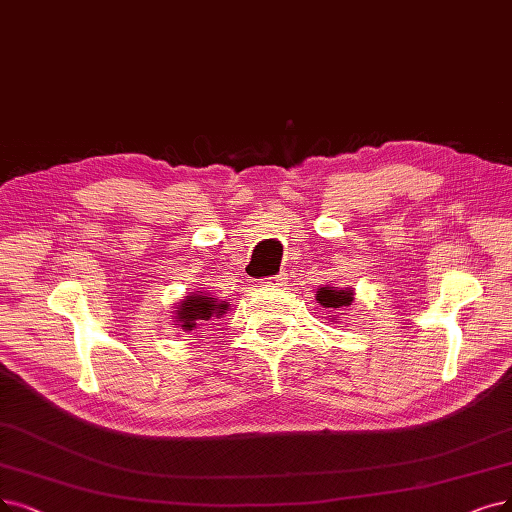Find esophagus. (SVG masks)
Segmentation results:
<instances>
[{"instance_id":"esophagus-1","label":"esophagus","mask_w":512,"mask_h":512,"mask_svg":"<svg viewBox=\"0 0 512 512\" xmlns=\"http://www.w3.org/2000/svg\"><path fill=\"white\" fill-rule=\"evenodd\" d=\"M285 273H279V275H273V277H267V279H262V283L264 285H271V288H281V285L285 283Z\"/></svg>"}]
</instances>
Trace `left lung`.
<instances>
[{
  "label": "left lung",
  "instance_id": "1",
  "mask_svg": "<svg viewBox=\"0 0 512 512\" xmlns=\"http://www.w3.org/2000/svg\"><path fill=\"white\" fill-rule=\"evenodd\" d=\"M353 288H330V285H325V288L317 290V300L327 311H342L344 306H351L353 302ZM332 317V315H330Z\"/></svg>",
  "mask_w": 512,
  "mask_h": 512
}]
</instances>
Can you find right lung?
<instances>
[{
    "instance_id": "obj_1",
    "label": "right lung",
    "mask_w": 512,
    "mask_h": 512,
    "mask_svg": "<svg viewBox=\"0 0 512 512\" xmlns=\"http://www.w3.org/2000/svg\"><path fill=\"white\" fill-rule=\"evenodd\" d=\"M229 302L212 298L210 294H189L185 300L178 302V311H176V323L182 327L185 332L195 330L197 325H203V321H210L212 317H220L227 313Z\"/></svg>"
}]
</instances>
